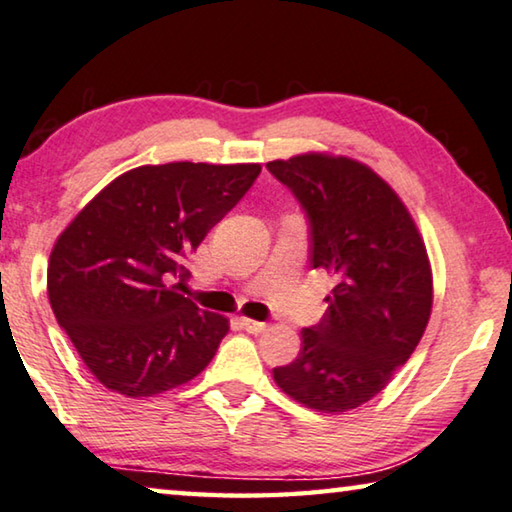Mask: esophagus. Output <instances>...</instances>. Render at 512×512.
<instances>
[{
    "mask_svg": "<svg viewBox=\"0 0 512 512\" xmlns=\"http://www.w3.org/2000/svg\"><path fill=\"white\" fill-rule=\"evenodd\" d=\"M242 322V327H245V332H249V334H261V332H265V322H261V320H251V318H242L240 320Z\"/></svg>",
    "mask_w": 512,
    "mask_h": 512,
    "instance_id": "34e87169",
    "label": "esophagus"
}]
</instances>
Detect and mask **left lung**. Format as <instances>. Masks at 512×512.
I'll use <instances>...</instances> for the list:
<instances>
[{
	"mask_svg": "<svg viewBox=\"0 0 512 512\" xmlns=\"http://www.w3.org/2000/svg\"><path fill=\"white\" fill-rule=\"evenodd\" d=\"M309 219V261L334 277L327 311L272 371L290 398L341 414L380 393L426 332L432 274L398 194L366 164L322 153L267 162Z\"/></svg>",
	"mask_w": 512,
	"mask_h": 512,
	"instance_id": "8db88e82",
	"label": "left lung"
}]
</instances>
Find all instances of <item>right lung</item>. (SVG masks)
<instances>
[{
  "label": "right lung",
  "instance_id": "1",
  "mask_svg": "<svg viewBox=\"0 0 512 512\" xmlns=\"http://www.w3.org/2000/svg\"><path fill=\"white\" fill-rule=\"evenodd\" d=\"M261 164L169 162L109 183L59 235L47 295L100 384L146 398L210 364L229 320L180 295L185 263L235 208Z\"/></svg>",
  "mask_w": 512,
  "mask_h": 512
}]
</instances>
